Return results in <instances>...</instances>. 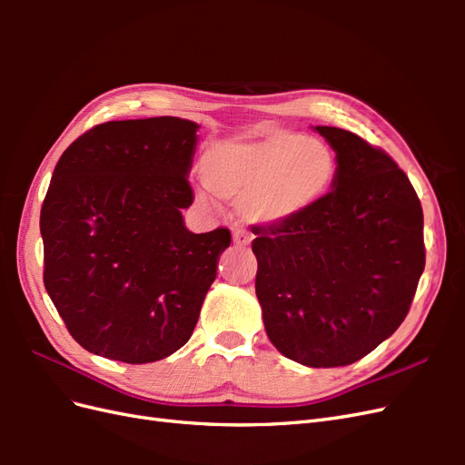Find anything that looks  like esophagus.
<instances>
[{
    "label": "esophagus",
    "mask_w": 465,
    "mask_h": 465,
    "mask_svg": "<svg viewBox=\"0 0 465 465\" xmlns=\"http://www.w3.org/2000/svg\"><path fill=\"white\" fill-rule=\"evenodd\" d=\"M232 241L236 246H248L252 242V234L246 231H234Z\"/></svg>",
    "instance_id": "esophagus-1"
}]
</instances>
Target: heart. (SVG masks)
<instances>
[{"instance_id": "b5f03b06", "label": "heart", "mask_w": 465, "mask_h": 465, "mask_svg": "<svg viewBox=\"0 0 465 465\" xmlns=\"http://www.w3.org/2000/svg\"><path fill=\"white\" fill-rule=\"evenodd\" d=\"M203 184L238 202L258 227H279L308 213L333 190L337 159L328 143L287 130H260L211 145L202 157Z\"/></svg>"}]
</instances>
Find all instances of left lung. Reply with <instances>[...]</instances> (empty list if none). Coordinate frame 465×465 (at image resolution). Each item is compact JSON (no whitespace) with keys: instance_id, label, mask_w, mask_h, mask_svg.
I'll return each mask as SVG.
<instances>
[{"instance_id":"8db88e82","label":"left lung","mask_w":465,"mask_h":465,"mask_svg":"<svg viewBox=\"0 0 465 465\" xmlns=\"http://www.w3.org/2000/svg\"><path fill=\"white\" fill-rule=\"evenodd\" d=\"M337 159L333 190L308 213L256 227V294L281 355L345 367L400 328L425 270L423 209L390 154L316 125Z\"/></svg>"}]
</instances>
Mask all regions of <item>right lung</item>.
<instances>
[{
    "label": "right lung",
    "mask_w": 465,
    "mask_h": 465,
    "mask_svg": "<svg viewBox=\"0 0 465 465\" xmlns=\"http://www.w3.org/2000/svg\"><path fill=\"white\" fill-rule=\"evenodd\" d=\"M200 125L161 116L94 125L54 168L40 211L45 287L74 340L130 364L161 361L198 323L229 229L182 209Z\"/></svg>",
    "instance_id": "obj_1"
}]
</instances>
